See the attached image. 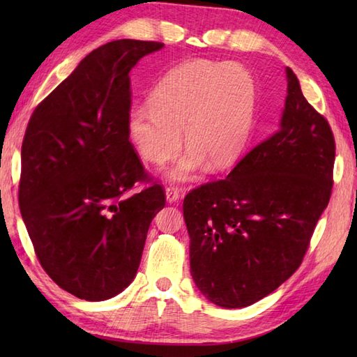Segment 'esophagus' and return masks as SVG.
<instances>
[{
	"mask_svg": "<svg viewBox=\"0 0 357 357\" xmlns=\"http://www.w3.org/2000/svg\"><path fill=\"white\" fill-rule=\"evenodd\" d=\"M181 198V190L178 187H167L165 188V199L169 204L178 202Z\"/></svg>",
	"mask_w": 357,
	"mask_h": 357,
	"instance_id": "1",
	"label": "esophagus"
}]
</instances>
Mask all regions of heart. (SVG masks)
<instances>
[{
	"mask_svg": "<svg viewBox=\"0 0 357 357\" xmlns=\"http://www.w3.org/2000/svg\"><path fill=\"white\" fill-rule=\"evenodd\" d=\"M256 110V84L245 67L196 59L174 67L127 115V133L147 162L161 165L188 147L165 176L185 183L204 169L231 165L244 151Z\"/></svg>",
	"mask_w": 357,
	"mask_h": 357,
	"instance_id": "obj_1",
	"label": "heart"
}]
</instances>
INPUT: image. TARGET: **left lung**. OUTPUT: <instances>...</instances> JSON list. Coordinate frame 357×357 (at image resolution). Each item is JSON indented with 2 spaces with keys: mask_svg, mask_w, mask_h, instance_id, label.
Masks as SVG:
<instances>
[{
  "mask_svg": "<svg viewBox=\"0 0 357 357\" xmlns=\"http://www.w3.org/2000/svg\"><path fill=\"white\" fill-rule=\"evenodd\" d=\"M287 98L276 132L241 159L229 176L184 199L190 273L222 308L255 304L298 270L327 208L335 138L285 69Z\"/></svg>",
  "mask_w": 357,
  "mask_h": 357,
  "instance_id": "1",
  "label": "left lung"
}]
</instances>
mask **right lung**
<instances>
[{"label":"right lung","mask_w":357,"mask_h":357,"mask_svg":"<svg viewBox=\"0 0 357 357\" xmlns=\"http://www.w3.org/2000/svg\"><path fill=\"white\" fill-rule=\"evenodd\" d=\"M164 44L118 40L90 52L35 109L21 147L20 208L35 253L63 290L115 298L138 271L151 219L165 206L128 141V73Z\"/></svg>","instance_id":"obj_1"}]
</instances>
